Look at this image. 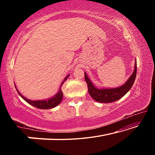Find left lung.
<instances>
[{
    "instance_id": "1",
    "label": "left lung",
    "mask_w": 155,
    "mask_h": 155,
    "mask_svg": "<svg viewBox=\"0 0 155 155\" xmlns=\"http://www.w3.org/2000/svg\"><path fill=\"white\" fill-rule=\"evenodd\" d=\"M137 74V59L135 61V67L133 74L128 78L124 85L116 88H98L94 85L86 72H85V80L87 84L88 92L91 98L96 102L102 103H109L122 98L130 90L135 80Z\"/></svg>"
}]
</instances>
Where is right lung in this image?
<instances>
[{"label": "right lung", "mask_w": 155, "mask_h": 155, "mask_svg": "<svg viewBox=\"0 0 155 155\" xmlns=\"http://www.w3.org/2000/svg\"><path fill=\"white\" fill-rule=\"evenodd\" d=\"M69 76H70V74L67 75L64 79V81H63V82L61 83V85H60V88H59V90L58 92H57L54 96H52V97H51V98L46 99V100L32 101V100L28 99L27 98H25L24 96H22V94H21V93H20V91H18V89L16 88V86H15V89H16L18 94H19V95L29 104H31L32 106L35 107H37V108L41 109H52V108H54V107H57L59 104L61 103V102L63 99V92L61 91V86L63 85V84L64 83L65 81L68 79V78L69 77Z\"/></svg>", "instance_id": "1"}]
</instances>
